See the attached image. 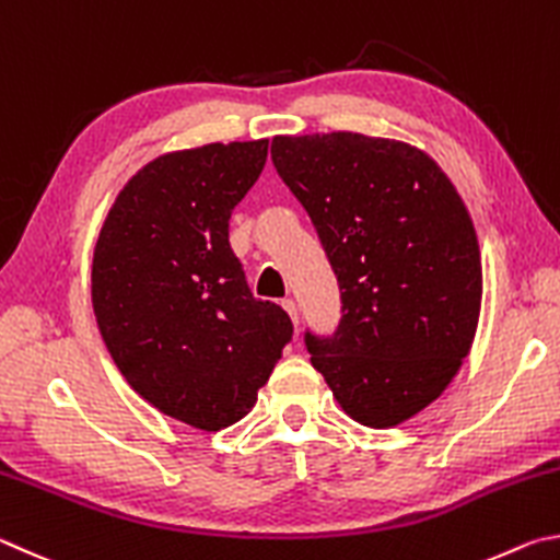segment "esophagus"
Wrapping results in <instances>:
<instances>
[{"label": "esophagus", "mask_w": 560, "mask_h": 560, "mask_svg": "<svg viewBox=\"0 0 560 560\" xmlns=\"http://www.w3.org/2000/svg\"><path fill=\"white\" fill-rule=\"evenodd\" d=\"M282 307H285V310H288V315H290V319H292V322H295V325H298V322H300V310H298V302H295V300H292V298H288V300H282Z\"/></svg>", "instance_id": "esophagus-1"}]
</instances>
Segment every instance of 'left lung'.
<instances>
[{"label":"left lung","instance_id":"obj_1","mask_svg":"<svg viewBox=\"0 0 560 560\" xmlns=\"http://www.w3.org/2000/svg\"><path fill=\"white\" fill-rule=\"evenodd\" d=\"M270 154L339 282L335 335L305 331L312 366L361 425L404 423L472 347L482 302L472 219L445 172L406 142L275 137Z\"/></svg>","mask_w":560,"mask_h":560}]
</instances>
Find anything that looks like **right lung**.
Returning a JSON list of instances; mask_svg holds the SVG:
<instances>
[{
  "instance_id": "right-lung-1",
  "label": "right lung",
  "mask_w": 560,
  "mask_h": 560,
  "mask_svg": "<svg viewBox=\"0 0 560 560\" xmlns=\"http://www.w3.org/2000/svg\"><path fill=\"white\" fill-rule=\"evenodd\" d=\"M265 160L268 140L156 156L95 243L93 310L117 369L147 404L206 433L248 413L292 339L288 312L253 298L229 243Z\"/></svg>"
}]
</instances>
